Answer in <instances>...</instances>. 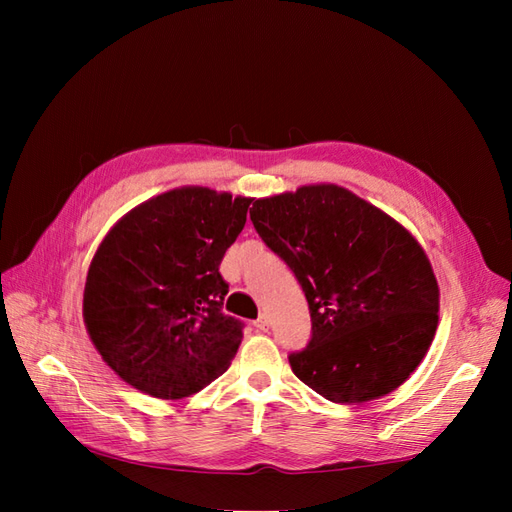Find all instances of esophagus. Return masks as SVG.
Listing matches in <instances>:
<instances>
[{
    "label": "esophagus",
    "instance_id": "obj_1",
    "mask_svg": "<svg viewBox=\"0 0 512 512\" xmlns=\"http://www.w3.org/2000/svg\"><path fill=\"white\" fill-rule=\"evenodd\" d=\"M254 327H256L258 331H269V318H267V316H260V318L254 322Z\"/></svg>",
    "mask_w": 512,
    "mask_h": 512
}]
</instances>
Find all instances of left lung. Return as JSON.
<instances>
[{
    "instance_id": "1",
    "label": "left lung",
    "mask_w": 512,
    "mask_h": 512,
    "mask_svg": "<svg viewBox=\"0 0 512 512\" xmlns=\"http://www.w3.org/2000/svg\"><path fill=\"white\" fill-rule=\"evenodd\" d=\"M250 218L297 277L312 339L288 356L335 404L389 395L423 361L440 290L423 247L391 215L333 183L258 198Z\"/></svg>"
}]
</instances>
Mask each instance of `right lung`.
<instances>
[{
	"label": "right lung",
	"instance_id": "obj_1",
	"mask_svg": "<svg viewBox=\"0 0 512 512\" xmlns=\"http://www.w3.org/2000/svg\"><path fill=\"white\" fill-rule=\"evenodd\" d=\"M250 203L190 185L145 200L108 230L87 271L83 318L123 382L181 399L228 369L243 322L222 312L220 262Z\"/></svg>",
	"mask_w": 512,
	"mask_h": 512
}]
</instances>
